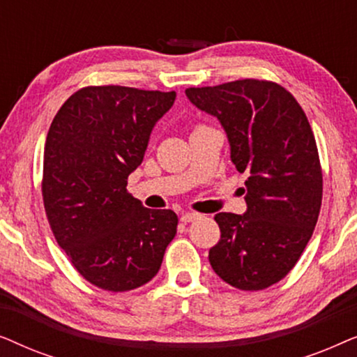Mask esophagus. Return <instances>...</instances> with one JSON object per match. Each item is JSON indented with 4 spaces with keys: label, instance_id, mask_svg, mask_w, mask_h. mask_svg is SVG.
<instances>
[{
    "label": "esophagus",
    "instance_id": "obj_1",
    "mask_svg": "<svg viewBox=\"0 0 357 357\" xmlns=\"http://www.w3.org/2000/svg\"><path fill=\"white\" fill-rule=\"evenodd\" d=\"M199 218H202V214H199V213H183L182 218H180V221L187 224V222L197 221V219H199Z\"/></svg>",
    "mask_w": 357,
    "mask_h": 357
}]
</instances>
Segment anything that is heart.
<instances>
[{
  "label": "heart",
  "instance_id": "1",
  "mask_svg": "<svg viewBox=\"0 0 357 357\" xmlns=\"http://www.w3.org/2000/svg\"><path fill=\"white\" fill-rule=\"evenodd\" d=\"M197 128H199V126H197ZM197 128H195V130H197Z\"/></svg>",
  "mask_w": 357,
  "mask_h": 357
}]
</instances>
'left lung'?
Returning <instances> with one entry per match:
<instances>
[{"instance_id":"8db88e82","label":"left lung","mask_w":357,"mask_h":357,"mask_svg":"<svg viewBox=\"0 0 357 357\" xmlns=\"http://www.w3.org/2000/svg\"><path fill=\"white\" fill-rule=\"evenodd\" d=\"M185 94L221 121L231 160L248 175L247 211L214 216L221 241L209 263L237 289H266L294 268L319 219L324 178L309 120L294 96L271 81L188 87Z\"/></svg>"}]
</instances>
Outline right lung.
<instances>
[{"label":"right lung","instance_id":"1","mask_svg":"<svg viewBox=\"0 0 357 357\" xmlns=\"http://www.w3.org/2000/svg\"><path fill=\"white\" fill-rule=\"evenodd\" d=\"M175 92L89 86L53 119L43 151L42 195L52 232L77 273L125 292L158 275L177 234L172 209H149L126 192L155 121Z\"/></svg>","mask_w":357,"mask_h":357}]
</instances>
